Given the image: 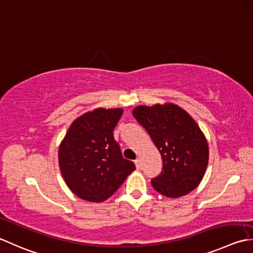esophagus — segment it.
<instances>
[{
    "label": "esophagus",
    "instance_id": "esophagus-1",
    "mask_svg": "<svg viewBox=\"0 0 253 253\" xmlns=\"http://www.w3.org/2000/svg\"><path fill=\"white\" fill-rule=\"evenodd\" d=\"M135 165H136V168L137 169H141V160L138 158V159L135 160Z\"/></svg>",
    "mask_w": 253,
    "mask_h": 253
}]
</instances>
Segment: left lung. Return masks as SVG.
<instances>
[{
    "label": "left lung",
    "mask_w": 253,
    "mask_h": 253,
    "mask_svg": "<svg viewBox=\"0 0 253 253\" xmlns=\"http://www.w3.org/2000/svg\"><path fill=\"white\" fill-rule=\"evenodd\" d=\"M132 115L162 158V171L151 180L153 189L172 199L196 189L209 163V146L195 121L174 104L138 106Z\"/></svg>",
    "instance_id": "obj_1"
}]
</instances>
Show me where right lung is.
<instances>
[{
	"label": "right lung",
	"mask_w": 253,
	"mask_h": 253,
	"mask_svg": "<svg viewBox=\"0 0 253 253\" xmlns=\"http://www.w3.org/2000/svg\"><path fill=\"white\" fill-rule=\"evenodd\" d=\"M122 115V108L83 114L72 123L59 147L61 174L82 200H107L136 169L133 162L124 159L113 136Z\"/></svg>",
	"instance_id": "obj_1"
}]
</instances>
